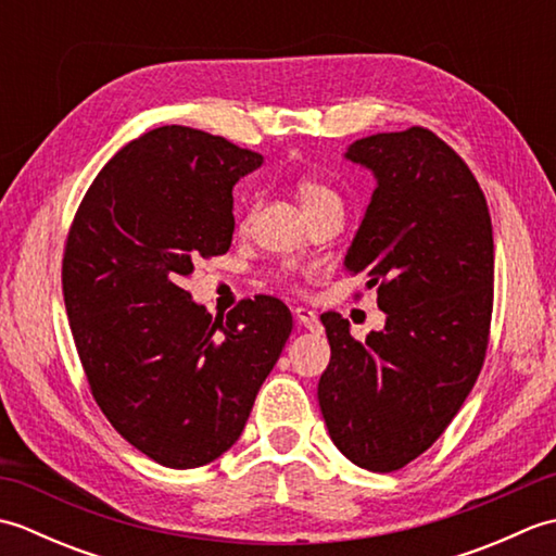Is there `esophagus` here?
Listing matches in <instances>:
<instances>
[{
  "mask_svg": "<svg viewBox=\"0 0 556 556\" xmlns=\"http://www.w3.org/2000/svg\"><path fill=\"white\" fill-rule=\"evenodd\" d=\"M293 315H296L299 325L308 329V332H320V329H323V325H320V317H317L311 308H303V305H301V308L293 311Z\"/></svg>",
  "mask_w": 556,
  "mask_h": 556,
  "instance_id": "esophagus-1",
  "label": "esophagus"
}]
</instances>
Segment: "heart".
I'll use <instances>...</instances> for the list:
<instances>
[{"label": "heart", "mask_w": 556, "mask_h": 556, "mask_svg": "<svg viewBox=\"0 0 556 556\" xmlns=\"http://www.w3.org/2000/svg\"><path fill=\"white\" fill-rule=\"evenodd\" d=\"M296 193H299V200H301L305 212H313V210L329 205V203H341L339 193L332 186H327L320 179H313V176H303V179L296 184ZM248 217L243 219V224H248Z\"/></svg>", "instance_id": "heart-1"}]
</instances>
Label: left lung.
Masks as SVG:
<instances>
[{
  "label": "left lung",
  "instance_id": "obj_1",
  "mask_svg": "<svg viewBox=\"0 0 556 556\" xmlns=\"http://www.w3.org/2000/svg\"><path fill=\"white\" fill-rule=\"evenodd\" d=\"M344 157L377 181L344 265L377 287L387 323L356 341L339 313L320 317L332 358L317 399L339 452L392 473L434 444L480 375L492 222L468 164L428 128L361 138Z\"/></svg>",
  "mask_w": 556,
  "mask_h": 556
}]
</instances>
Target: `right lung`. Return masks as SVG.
<instances>
[{"label": "right lung", "mask_w": 556, "mask_h": 556, "mask_svg": "<svg viewBox=\"0 0 556 556\" xmlns=\"http://www.w3.org/2000/svg\"><path fill=\"white\" fill-rule=\"evenodd\" d=\"M263 155L188 126H160L104 164L71 224L62 287L90 392L128 444L198 468L239 440L291 334L281 301L215 317L184 289L229 251L233 186Z\"/></svg>", "instance_id": "obj_1"}]
</instances>
